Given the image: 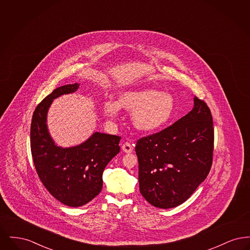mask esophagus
<instances>
[{"instance_id":"1","label":"esophagus","mask_w":250,"mask_h":250,"mask_svg":"<svg viewBox=\"0 0 250 250\" xmlns=\"http://www.w3.org/2000/svg\"><path fill=\"white\" fill-rule=\"evenodd\" d=\"M133 146L129 143H125L122 145V150L125 153H132L133 152Z\"/></svg>"}]
</instances>
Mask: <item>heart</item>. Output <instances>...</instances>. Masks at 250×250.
Masks as SVG:
<instances>
[{
    "label": "heart",
    "mask_w": 250,
    "mask_h": 250,
    "mask_svg": "<svg viewBox=\"0 0 250 250\" xmlns=\"http://www.w3.org/2000/svg\"><path fill=\"white\" fill-rule=\"evenodd\" d=\"M121 107L133 113V124L139 130L151 132L163 127L171 119L175 103L173 97L166 93L146 89L125 92L119 102L107 100L104 111L109 118L119 115Z\"/></svg>",
    "instance_id": "b5f03b06"
}]
</instances>
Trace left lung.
<instances>
[{"label": "left lung", "mask_w": 250, "mask_h": 250, "mask_svg": "<svg viewBox=\"0 0 250 250\" xmlns=\"http://www.w3.org/2000/svg\"><path fill=\"white\" fill-rule=\"evenodd\" d=\"M139 183L143 198L167 209L186 202L206 179L213 163L211 110L199 97L173 125L138 140Z\"/></svg>", "instance_id": "8db88e82"}]
</instances>
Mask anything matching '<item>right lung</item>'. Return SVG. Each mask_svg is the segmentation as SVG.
Instances as JSON below:
<instances>
[{"label":"right lung","mask_w":250,"mask_h":250,"mask_svg":"<svg viewBox=\"0 0 250 250\" xmlns=\"http://www.w3.org/2000/svg\"><path fill=\"white\" fill-rule=\"evenodd\" d=\"M80 84L56 88L36 107L31 124V152L38 177L60 202L79 207L102 189L103 170L120 152L121 137L95 132L85 143L70 148L56 146L48 134L47 113L52 100L76 92Z\"/></svg>","instance_id":"right-lung-1"}]
</instances>
